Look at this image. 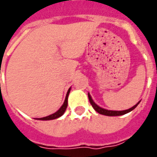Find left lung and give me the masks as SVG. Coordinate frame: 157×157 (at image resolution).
Returning a JSON list of instances; mask_svg holds the SVG:
<instances>
[{
	"label": "left lung",
	"instance_id": "8db88e82",
	"mask_svg": "<svg viewBox=\"0 0 157 157\" xmlns=\"http://www.w3.org/2000/svg\"><path fill=\"white\" fill-rule=\"evenodd\" d=\"M88 97H89V100L90 102V104L93 107V109L97 111V113H101V114H103V115H107V116H120V115H123V114H126V113H129L131 112L132 110H133L138 106V104L139 103V101H138V103L134 105L132 108H131L129 109H126V110H123V111H112V110H107L104 109H101L100 108L99 106H97L93 100L91 99V97L90 96V94H88Z\"/></svg>",
	"mask_w": 157,
	"mask_h": 157
}]
</instances>
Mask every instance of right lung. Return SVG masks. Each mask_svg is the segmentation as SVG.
<instances>
[{"label": "right lung", "mask_w": 157, "mask_h": 157, "mask_svg": "<svg viewBox=\"0 0 157 157\" xmlns=\"http://www.w3.org/2000/svg\"><path fill=\"white\" fill-rule=\"evenodd\" d=\"M70 90H71V89L68 90L67 93V97H66V99H65L64 103H63V105L60 107V109L58 110L57 112H56L55 113L48 115V116H47V117L39 118L38 120H41V121H49V120H55V119H57V118L60 117V116L65 113L66 109H67V98H68V95H69Z\"/></svg>", "instance_id": "1"}]
</instances>
